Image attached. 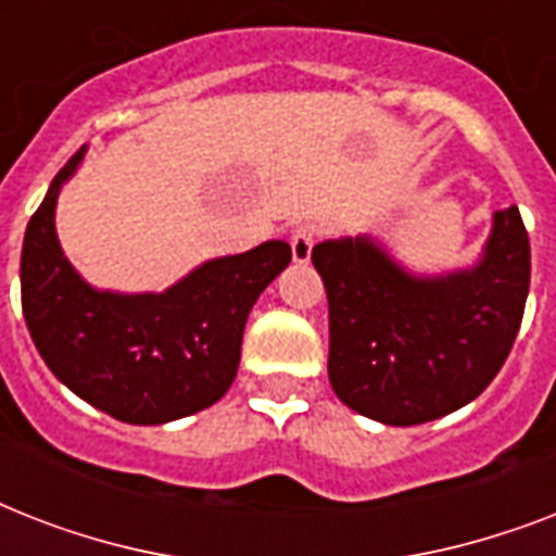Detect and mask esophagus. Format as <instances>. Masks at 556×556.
Wrapping results in <instances>:
<instances>
[{"mask_svg": "<svg viewBox=\"0 0 556 556\" xmlns=\"http://www.w3.org/2000/svg\"><path fill=\"white\" fill-rule=\"evenodd\" d=\"M314 242H317V227L312 225L296 227L294 233H291V256H294V262L305 265V262L312 260Z\"/></svg>", "mask_w": 556, "mask_h": 556, "instance_id": "esophagus-1", "label": "esophagus"}]
</instances>
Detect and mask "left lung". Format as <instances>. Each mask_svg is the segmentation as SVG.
I'll return each mask as SVG.
<instances>
[{"label": "left lung", "instance_id": "1", "mask_svg": "<svg viewBox=\"0 0 556 556\" xmlns=\"http://www.w3.org/2000/svg\"><path fill=\"white\" fill-rule=\"evenodd\" d=\"M329 296V380L355 413L413 427L488 389L517 340L531 244L517 207L493 213L473 268L415 277L366 236L314 244Z\"/></svg>", "mask_w": 556, "mask_h": 556}]
</instances>
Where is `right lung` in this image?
<instances>
[{"label":"right lung","instance_id":"right-lung-1","mask_svg":"<svg viewBox=\"0 0 556 556\" xmlns=\"http://www.w3.org/2000/svg\"><path fill=\"white\" fill-rule=\"evenodd\" d=\"M83 150L30 216L22 242V314L46 366L86 404L126 424L207 409L239 369L253 303L291 262L279 239L204 262L164 294H112L83 282L56 242L54 207Z\"/></svg>","mask_w":556,"mask_h":556}]
</instances>
